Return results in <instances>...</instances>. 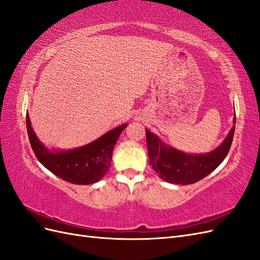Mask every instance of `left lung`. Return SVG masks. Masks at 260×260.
Wrapping results in <instances>:
<instances>
[{"label": "left lung", "mask_w": 260, "mask_h": 260, "mask_svg": "<svg viewBox=\"0 0 260 260\" xmlns=\"http://www.w3.org/2000/svg\"><path fill=\"white\" fill-rule=\"evenodd\" d=\"M234 125L226 138L211 152L192 154L186 153L161 142L153 133L146 128L149 163L163 181L172 184L188 185L203 180L216 170L229 153L235 129Z\"/></svg>", "instance_id": "obj_1"}]
</instances>
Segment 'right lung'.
I'll return each mask as SVG.
<instances>
[{"mask_svg": "<svg viewBox=\"0 0 260 260\" xmlns=\"http://www.w3.org/2000/svg\"><path fill=\"white\" fill-rule=\"evenodd\" d=\"M26 124L29 142L41 165L62 180L78 185L97 183L105 176L112 160L114 146L127 126H117L93 142L74 149L50 150L36 136L28 112Z\"/></svg>", "mask_w": 260, "mask_h": 260, "instance_id": "add662e5", "label": "right lung"}]
</instances>
